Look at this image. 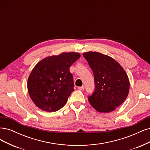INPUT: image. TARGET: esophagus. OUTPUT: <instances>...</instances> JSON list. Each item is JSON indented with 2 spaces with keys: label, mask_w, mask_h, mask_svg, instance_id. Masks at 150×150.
Segmentation results:
<instances>
[{
  "label": "esophagus",
  "mask_w": 150,
  "mask_h": 150,
  "mask_svg": "<svg viewBox=\"0 0 150 150\" xmlns=\"http://www.w3.org/2000/svg\"><path fill=\"white\" fill-rule=\"evenodd\" d=\"M79 90H84V88H85V86H79V87L78 88Z\"/></svg>",
  "instance_id": "obj_1"
}]
</instances>
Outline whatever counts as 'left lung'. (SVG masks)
<instances>
[{
    "instance_id": "left-lung-1",
    "label": "left lung",
    "mask_w": 150,
    "mask_h": 150,
    "mask_svg": "<svg viewBox=\"0 0 150 150\" xmlns=\"http://www.w3.org/2000/svg\"><path fill=\"white\" fill-rule=\"evenodd\" d=\"M83 55L93 72L95 91L88 96L91 105L99 112L115 110L127 98L129 89L127 74L113 58L99 52Z\"/></svg>"
}]
</instances>
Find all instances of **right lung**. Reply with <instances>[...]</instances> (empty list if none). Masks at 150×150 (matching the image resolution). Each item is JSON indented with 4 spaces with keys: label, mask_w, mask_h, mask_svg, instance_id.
Masks as SVG:
<instances>
[{
    "label": "right lung",
    "mask_w": 150,
    "mask_h": 150,
    "mask_svg": "<svg viewBox=\"0 0 150 150\" xmlns=\"http://www.w3.org/2000/svg\"><path fill=\"white\" fill-rule=\"evenodd\" d=\"M80 57L76 52L48 57L35 66L28 77L27 88L37 107L48 112L62 108L74 91L70 67Z\"/></svg>",
    "instance_id": "right-lung-1"
}]
</instances>
